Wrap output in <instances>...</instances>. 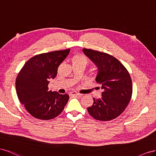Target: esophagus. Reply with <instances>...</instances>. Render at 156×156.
Returning <instances> with one entry per match:
<instances>
[{"instance_id":"obj_1","label":"esophagus","mask_w":156,"mask_h":156,"mask_svg":"<svg viewBox=\"0 0 156 156\" xmlns=\"http://www.w3.org/2000/svg\"><path fill=\"white\" fill-rule=\"evenodd\" d=\"M70 96H74V97H81V96H82V94H80V93H77V92H76V91H72V92H70Z\"/></svg>"}]
</instances>
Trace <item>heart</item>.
I'll return each instance as SVG.
<instances>
[{
  "label": "heart",
  "instance_id": "heart-1",
  "mask_svg": "<svg viewBox=\"0 0 156 156\" xmlns=\"http://www.w3.org/2000/svg\"><path fill=\"white\" fill-rule=\"evenodd\" d=\"M74 63H82L86 64L87 65L88 63V60L85 55H78L74 57Z\"/></svg>",
  "mask_w": 156,
  "mask_h": 156
}]
</instances>
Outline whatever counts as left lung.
<instances>
[{"mask_svg": "<svg viewBox=\"0 0 156 156\" xmlns=\"http://www.w3.org/2000/svg\"><path fill=\"white\" fill-rule=\"evenodd\" d=\"M98 69L95 80L101 85L102 98H93V104L87 108L89 114L100 121H110L122 114L131 99L132 80L122 63L108 53L83 49Z\"/></svg>", "mask_w": 156, "mask_h": 156, "instance_id": "left-lung-1", "label": "left lung"}]
</instances>
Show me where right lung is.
<instances>
[{
    "label": "right lung",
    "mask_w": 156,
    "mask_h": 156,
    "mask_svg": "<svg viewBox=\"0 0 156 156\" xmlns=\"http://www.w3.org/2000/svg\"><path fill=\"white\" fill-rule=\"evenodd\" d=\"M70 49L44 53L31 57L17 75L16 93L21 103L34 118L48 120L56 118L69 99L68 94L48 91L50 79L57 73L59 65Z\"/></svg>",
    "instance_id": "right-lung-1"
}]
</instances>
